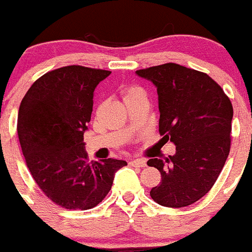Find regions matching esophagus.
I'll use <instances>...</instances> for the list:
<instances>
[{
  "label": "esophagus",
  "instance_id": "1",
  "mask_svg": "<svg viewBox=\"0 0 252 252\" xmlns=\"http://www.w3.org/2000/svg\"><path fill=\"white\" fill-rule=\"evenodd\" d=\"M129 164L133 166H138V168H144L147 165V161L144 159H131Z\"/></svg>",
  "mask_w": 252,
  "mask_h": 252
}]
</instances>
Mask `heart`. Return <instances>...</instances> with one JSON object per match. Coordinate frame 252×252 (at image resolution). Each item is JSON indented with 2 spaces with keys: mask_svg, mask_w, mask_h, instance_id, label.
Returning <instances> with one entry per match:
<instances>
[{
  "mask_svg": "<svg viewBox=\"0 0 252 252\" xmlns=\"http://www.w3.org/2000/svg\"><path fill=\"white\" fill-rule=\"evenodd\" d=\"M138 93H143V91H142L139 87H136V86L126 87V88H124V91H123L124 99H126V98H128V96H132V95H134V94H138Z\"/></svg>",
  "mask_w": 252,
  "mask_h": 252,
  "instance_id": "heart-1",
  "label": "heart"
}]
</instances>
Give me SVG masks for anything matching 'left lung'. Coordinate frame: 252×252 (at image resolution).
I'll return each mask as SVG.
<instances>
[{
	"instance_id": "1",
	"label": "left lung",
	"mask_w": 252,
	"mask_h": 252,
	"mask_svg": "<svg viewBox=\"0 0 252 252\" xmlns=\"http://www.w3.org/2000/svg\"><path fill=\"white\" fill-rule=\"evenodd\" d=\"M157 87L159 133L176 153L147 161L160 171L151 197L164 207L180 208L202 198L218 179L230 151L233 105L208 74L178 63L136 71Z\"/></svg>"
}]
</instances>
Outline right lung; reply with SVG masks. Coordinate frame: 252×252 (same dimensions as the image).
<instances>
[{
	"label": "right lung",
	"mask_w": 252,
	"mask_h": 252,
	"mask_svg": "<svg viewBox=\"0 0 252 252\" xmlns=\"http://www.w3.org/2000/svg\"><path fill=\"white\" fill-rule=\"evenodd\" d=\"M66 66L36 79L18 111L19 143L36 185L66 210H91L105 198L125 160L88 161L83 134L93 111V93L110 74Z\"/></svg>",
	"instance_id": "obj_1"
}]
</instances>
